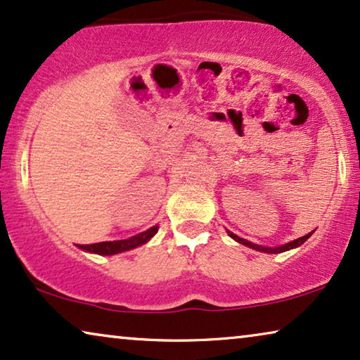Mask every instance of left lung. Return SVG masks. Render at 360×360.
Returning a JSON list of instances; mask_svg holds the SVG:
<instances>
[{
  "mask_svg": "<svg viewBox=\"0 0 360 360\" xmlns=\"http://www.w3.org/2000/svg\"><path fill=\"white\" fill-rule=\"evenodd\" d=\"M226 233H229L230 238H233V240L240 243V245H245V246H248V248H251V250H256V251H261V252H269V255H279V252H283V251L293 250V248L302 246L303 243H305V241L308 240V238H310V236L313 235V231H310V233H307L305 236L297 238V240H293V241H288V243H285V245H281V246H274V248H271V246L256 245V243H251V241L245 240V238H240V236L235 235V233H231V231H226Z\"/></svg>",
  "mask_w": 360,
  "mask_h": 360,
  "instance_id": "1",
  "label": "left lung"
}]
</instances>
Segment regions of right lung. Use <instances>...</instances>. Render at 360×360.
I'll return each mask as SVG.
<instances>
[{"label": "right lung", "instance_id": "obj_1", "mask_svg": "<svg viewBox=\"0 0 360 360\" xmlns=\"http://www.w3.org/2000/svg\"><path fill=\"white\" fill-rule=\"evenodd\" d=\"M160 226L155 225L151 226L143 233H139V235L130 236L127 240H119V241H101V243H94V245H79V248L83 251L88 252H94V255H101V256H112V255H119V252L124 251H130L134 248H139L145 243H148L151 238L156 235Z\"/></svg>", "mask_w": 360, "mask_h": 360}]
</instances>
